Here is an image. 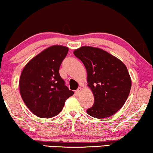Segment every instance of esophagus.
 Masks as SVG:
<instances>
[{
	"mask_svg": "<svg viewBox=\"0 0 153 153\" xmlns=\"http://www.w3.org/2000/svg\"><path fill=\"white\" fill-rule=\"evenodd\" d=\"M81 87H79L78 89L76 90V94H79L81 93Z\"/></svg>",
	"mask_w": 153,
	"mask_h": 153,
	"instance_id": "esophagus-1",
	"label": "esophagus"
}]
</instances>
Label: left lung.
I'll return each mask as SVG.
<instances>
[{
    "label": "left lung",
    "instance_id": "obj_1",
    "mask_svg": "<svg viewBox=\"0 0 153 153\" xmlns=\"http://www.w3.org/2000/svg\"><path fill=\"white\" fill-rule=\"evenodd\" d=\"M74 54L85 65L88 85L94 103L86 110L91 117L107 118L120 110L131 88V79L126 66L119 59L100 48L83 46Z\"/></svg>",
    "mask_w": 153,
    "mask_h": 153
}]
</instances>
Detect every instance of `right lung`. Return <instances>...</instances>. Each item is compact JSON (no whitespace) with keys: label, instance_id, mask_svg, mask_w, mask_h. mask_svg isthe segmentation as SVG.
<instances>
[{"label":"right lung","instance_id":"obj_1","mask_svg":"<svg viewBox=\"0 0 153 153\" xmlns=\"http://www.w3.org/2000/svg\"><path fill=\"white\" fill-rule=\"evenodd\" d=\"M68 48L53 45L30 61L22 71L20 92L27 107L41 118L59 114L74 92L65 85L59 68L67 56Z\"/></svg>","mask_w":153,"mask_h":153}]
</instances>
